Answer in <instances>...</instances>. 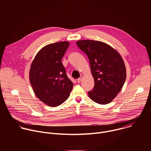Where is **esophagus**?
Returning a JSON list of instances; mask_svg holds the SVG:
<instances>
[{
	"mask_svg": "<svg viewBox=\"0 0 151 151\" xmlns=\"http://www.w3.org/2000/svg\"><path fill=\"white\" fill-rule=\"evenodd\" d=\"M81 80H82V77H81V78H78V79H77V82H78V83H80V82H81Z\"/></svg>",
	"mask_w": 151,
	"mask_h": 151,
	"instance_id": "34e87169",
	"label": "esophagus"
}]
</instances>
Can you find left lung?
<instances>
[{"label":"left lung","instance_id":"left-lung-1","mask_svg":"<svg viewBox=\"0 0 151 151\" xmlns=\"http://www.w3.org/2000/svg\"><path fill=\"white\" fill-rule=\"evenodd\" d=\"M78 47L88 57L94 79L93 90L88 92L94 102L106 104L121 90L126 79V69L119 54L104 42L82 40Z\"/></svg>","mask_w":151,"mask_h":151}]
</instances>
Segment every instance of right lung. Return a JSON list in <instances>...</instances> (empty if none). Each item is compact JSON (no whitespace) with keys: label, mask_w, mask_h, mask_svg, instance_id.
Returning a JSON list of instances; mask_svg holds the SVG:
<instances>
[{"label":"right lung","mask_w":151,"mask_h":151,"mask_svg":"<svg viewBox=\"0 0 151 151\" xmlns=\"http://www.w3.org/2000/svg\"><path fill=\"white\" fill-rule=\"evenodd\" d=\"M69 45L66 41L49 44L38 52L31 64L29 79L35 94L51 107L65 101L73 88L61 62Z\"/></svg>","instance_id":"obj_1"}]
</instances>
